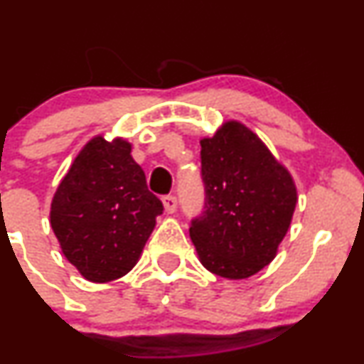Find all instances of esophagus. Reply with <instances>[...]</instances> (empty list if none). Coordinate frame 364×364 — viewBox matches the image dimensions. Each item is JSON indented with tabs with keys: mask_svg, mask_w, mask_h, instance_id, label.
<instances>
[{
	"mask_svg": "<svg viewBox=\"0 0 364 364\" xmlns=\"http://www.w3.org/2000/svg\"><path fill=\"white\" fill-rule=\"evenodd\" d=\"M162 203H164V208L168 214H174L178 208V200L174 195H164L162 196Z\"/></svg>",
	"mask_w": 364,
	"mask_h": 364,
	"instance_id": "esophagus-1",
	"label": "esophagus"
}]
</instances>
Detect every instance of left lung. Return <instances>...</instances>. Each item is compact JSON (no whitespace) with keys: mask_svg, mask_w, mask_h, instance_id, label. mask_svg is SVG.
Listing matches in <instances>:
<instances>
[{"mask_svg":"<svg viewBox=\"0 0 364 364\" xmlns=\"http://www.w3.org/2000/svg\"><path fill=\"white\" fill-rule=\"evenodd\" d=\"M203 210L190 237L212 274L246 279L269 265L289 229L298 198L291 174L237 121L200 141Z\"/></svg>","mask_w":364,"mask_h":364,"instance_id":"left-lung-1","label":"left lung"}]
</instances>
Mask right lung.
<instances>
[{
    "label": "right lung",
    "instance_id": "right-lung-1",
    "mask_svg": "<svg viewBox=\"0 0 364 364\" xmlns=\"http://www.w3.org/2000/svg\"><path fill=\"white\" fill-rule=\"evenodd\" d=\"M124 140L92 139L54 193L51 228L87 281L123 277L139 260L164 207Z\"/></svg>",
    "mask_w": 364,
    "mask_h": 364
}]
</instances>
